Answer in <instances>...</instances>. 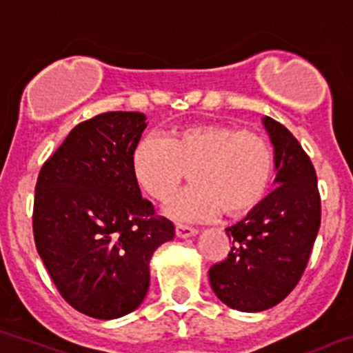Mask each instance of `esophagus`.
<instances>
[{
	"instance_id": "esophagus-1",
	"label": "esophagus",
	"mask_w": 353,
	"mask_h": 353,
	"mask_svg": "<svg viewBox=\"0 0 353 353\" xmlns=\"http://www.w3.org/2000/svg\"><path fill=\"white\" fill-rule=\"evenodd\" d=\"M174 232H176V236H179V238H189V236L196 234V232H198V229L189 228V225L176 224V228H174Z\"/></svg>"
}]
</instances>
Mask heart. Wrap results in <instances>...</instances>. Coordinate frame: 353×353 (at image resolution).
I'll return each mask as SVG.
<instances>
[{
    "mask_svg": "<svg viewBox=\"0 0 353 353\" xmlns=\"http://www.w3.org/2000/svg\"><path fill=\"white\" fill-rule=\"evenodd\" d=\"M132 176L157 203L179 192L187 173L194 187L180 196L168 213L183 222L215 216H243L266 199L274 176L270 141L250 129L221 121L187 124L164 140L143 138L132 148Z\"/></svg>",
    "mask_w": 353,
    "mask_h": 353,
    "instance_id": "heart-1",
    "label": "heart"
}]
</instances>
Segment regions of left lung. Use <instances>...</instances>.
<instances>
[{
  "label": "left lung",
  "instance_id": "8db88e82",
  "mask_svg": "<svg viewBox=\"0 0 353 353\" xmlns=\"http://www.w3.org/2000/svg\"><path fill=\"white\" fill-rule=\"evenodd\" d=\"M264 125L274 147L276 189L225 229L232 247L208 271L213 292L229 308L263 312L282 303L299 283L320 229V192L308 154L271 117Z\"/></svg>",
  "mask_w": 353,
  "mask_h": 353
}]
</instances>
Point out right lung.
<instances>
[{
    "label": "right lung",
    "mask_w": 353,
    "mask_h": 353,
    "mask_svg": "<svg viewBox=\"0 0 353 353\" xmlns=\"http://www.w3.org/2000/svg\"><path fill=\"white\" fill-rule=\"evenodd\" d=\"M145 121L140 112H106L80 122L34 187L38 254L64 301L92 319H119L141 305L152 254L174 236L132 176Z\"/></svg>",
    "instance_id": "add662e5"
}]
</instances>
